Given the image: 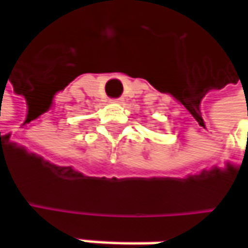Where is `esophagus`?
Here are the masks:
<instances>
[{"label": "esophagus", "mask_w": 248, "mask_h": 248, "mask_svg": "<svg viewBox=\"0 0 248 248\" xmlns=\"http://www.w3.org/2000/svg\"><path fill=\"white\" fill-rule=\"evenodd\" d=\"M113 103H122L124 102V97H116V99H112Z\"/></svg>", "instance_id": "esophagus-1"}]
</instances>
